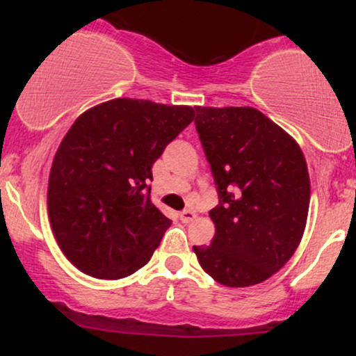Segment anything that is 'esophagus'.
Here are the masks:
<instances>
[{
	"label": "esophagus",
	"instance_id": "1",
	"mask_svg": "<svg viewBox=\"0 0 356 356\" xmlns=\"http://www.w3.org/2000/svg\"><path fill=\"white\" fill-rule=\"evenodd\" d=\"M194 218H195L194 211L186 209V211L181 212V220H182V222H191V220H194Z\"/></svg>",
	"mask_w": 356,
	"mask_h": 356
}]
</instances>
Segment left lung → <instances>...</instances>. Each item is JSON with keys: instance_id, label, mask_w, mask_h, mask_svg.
<instances>
[{"instance_id": "left-lung-1", "label": "left lung", "mask_w": 356, "mask_h": 356, "mask_svg": "<svg viewBox=\"0 0 356 356\" xmlns=\"http://www.w3.org/2000/svg\"><path fill=\"white\" fill-rule=\"evenodd\" d=\"M194 124L219 204L209 246H194L207 275L229 288L263 283L295 254L309 207L300 145L251 107H195Z\"/></svg>"}]
</instances>
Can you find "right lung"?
<instances>
[{"label": "right lung", "mask_w": 356, "mask_h": 356, "mask_svg": "<svg viewBox=\"0 0 356 356\" xmlns=\"http://www.w3.org/2000/svg\"><path fill=\"white\" fill-rule=\"evenodd\" d=\"M192 120L191 107L136 99L76 118L48 181L53 234L73 266L120 280L149 263L172 222L150 201L152 165Z\"/></svg>", "instance_id": "add662e5"}]
</instances>
